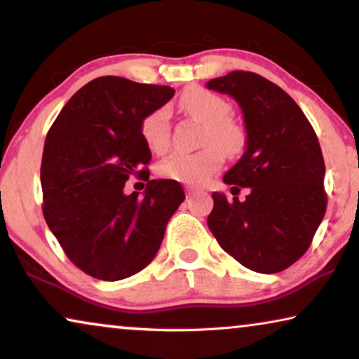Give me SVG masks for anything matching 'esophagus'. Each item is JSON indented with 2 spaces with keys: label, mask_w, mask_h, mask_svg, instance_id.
<instances>
[{
  "label": "esophagus",
  "mask_w": 359,
  "mask_h": 359,
  "mask_svg": "<svg viewBox=\"0 0 359 359\" xmlns=\"http://www.w3.org/2000/svg\"><path fill=\"white\" fill-rule=\"evenodd\" d=\"M186 191H188L189 196H193V194L198 193V188H193V186H188V188H186Z\"/></svg>",
  "instance_id": "obj_1"
}]
</instances>
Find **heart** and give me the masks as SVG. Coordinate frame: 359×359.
<instances>
[{"label":"heart","instance_id":"b5f03b06","mask_svg":"<svg viewBox=\"0 0 359 359\" xmlns=\"http://www.w3.org/2000/svg\"><path fill=\"white\" fill-rule=\"evenodd\" d=\"M180 107L186 114L204 124L203 144H210L194 154L176 151L158 165L165 178L188 184H203L222 166L224 155L233 156L242 151L247 132L230 117L232 107L224 97L201 86H191L180 96ZM140 132L149 149L158 154L170 147V112L166 107L149 112L140 124Z\"/></svg>","mask_w":359,"mask_h":359}]
</instances>
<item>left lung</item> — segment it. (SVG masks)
Returning a JSON list of instances; mask_svg holds the SVG:
<instances>
[{"mask_svg": "<svg viewBox=\"0 0 359 359\" xmlns=\"http://www.w3.org/2000/svg\"><path fill=\"white\" fill-rule=\"evenodd\" d=\"M205 86L242 109L245 151L224 183L233 184L232 194L250 188L245 201L212 193L210 232L245 268L283 271L307 252L325 215V163L316 132L296 101L257 73L230 72Z\"/></svg>", "mask_w": 359, "mask_h": 359, "instance_id": "left-lung-1", "label": "left lung"}]
</instances>
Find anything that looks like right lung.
Segmentation results:
<instances>
[{"instance_id":"1","label":"right lung","mask_w":359,"mask_h":359,"mask_svg":"<svg viewBox=\"0 0 359 359\" xmlns=\"http://www.w3.org/2000/svg\"><path fill=\"white\" fill-rule=\"evenodd\" d=\"M170 86L100 76L78 90L48 130L42 154L43 217L63 252L102 281L139 273L155 258L166 224L184 201L175 180H150L126 194L132 175L149 180L151 151L140 132Z\"/></svg>"}]
</instances>
